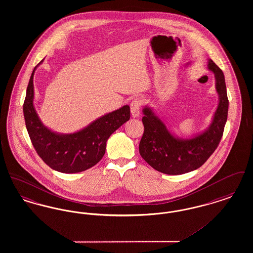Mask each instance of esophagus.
<instances>
[{"instance_id":"1","label":"esophagus","mask_w":253,"mask_h":253,"mask_svg":"<svg viewBox=\"0 0 253 253\" xmlns=\"http://www.w3.org/2000/svg\"><path fill=\"white\" fill-rule=\"evenodd\" d=\"M141 99L140 98H134L130 104L131 107V114L132 118H137L140 114V106H141Z\"/></svg>"}]
</instances>
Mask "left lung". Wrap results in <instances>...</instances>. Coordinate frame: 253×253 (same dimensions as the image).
Here are the masks:
<instances>
[{"mask_svg": "<svg viewBox=\"0 0 253 253\" xmlns=\"http://www.w3.org/2000/svg\"><path fill=\"white\" fill-rule=\"evenodd\" d=\"M208 67L216 79L219 104L206 132L190 139L176 138L151 109H143L144 132L139 143V154L160 172L176 175L194 170L204 164L220 143L228 119L229 99L222 70L211 60H209Z\"/></svg>", "mask_w": 253, "mask_h": 253, "instance_id": "obj_1", "label": "left lung"}]
</instances>
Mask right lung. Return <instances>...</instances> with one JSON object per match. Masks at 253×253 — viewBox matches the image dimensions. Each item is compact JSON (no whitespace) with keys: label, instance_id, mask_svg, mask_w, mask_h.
I'll return each mask as SVG.
<instances>
[{"label":"right lung","instance_id":"obj_1","mask_svg":"<svg viewBox=\"0 0 253 253\" xmlns=\"http://www.w3.org/2000/svg\"><path fill=\"white\" fill-rule=\"evenodd\" d=\"M36 67L27 85L24 116L37 154L50 168L64 173L80 172L95 166L105 154L109 136L130 120V107L125 105L109 113L80 132L70 134L52 132L41 122L33 105V75Z\"/></svg>","mask_w":253,"mask_h":253}]
</instances>
